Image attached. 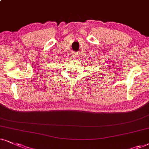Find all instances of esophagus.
<instances>
[{
	"label": "esophagus",
	"instance_id": "34e87169",
	"mask_svg": "<svg viewBox=\"0 0 149 149\" xmlns=\"http://www.w3.org/2000/svg\"><path fill=\"white\" fill-rule=\"evenodd\" d=\"M77 57H78V54L76 52H73L72 55L71 56V58H72V59H76Z\"/></svg>",
	"mask_w": 149,
	"mask_h": 149
}]
</instances>
